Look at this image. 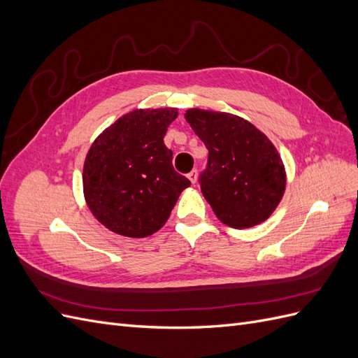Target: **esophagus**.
I'll list each match as a JSON object with an SVG mask.
<instances>
[{
    "label": "esophagus",
    "instance_id": "1",
    "mask_svg": "<svg viewBox=\"0 0 358 358\" xmlns=\"http://www.w3.org/2000/svg\"><path fill=\"white\" fill-rule=\"evenodd\" d=\"M197 176H199L197 170H192V171L188 173V179L191 180V183H196L197 182Z\"/></svg>",
    "mask_w": 358,
    "mask_h": 358
}]
</instances>
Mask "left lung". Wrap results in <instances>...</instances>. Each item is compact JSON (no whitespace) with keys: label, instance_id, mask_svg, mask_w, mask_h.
Wrapping results in <instances>:
<instances>
[{"label":"left lung","instance_id":"left-lung-1","mask_svg":"<svg viewBox=\"0 0 358 358\" xmlns=\"http://www.w3.org/2000/svg\"><path fill=\"white\" fill-rule=\"evenodd\" d=\"M185 119L209 150L200 187L216 218L237 230L264 222L287 185L275 145L255 125L231 113L188 109Z\"/></svg>","mask_w":358,"mask_h":358}]
</instances>
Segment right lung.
<instances>
[{
  "mask_svg": "<svg viewBox=\"0 0 358 358\" xmlns=\"http://www.w3.org/2000/svg\"><path fill=\"white\" fill-rule=\"evenodd\" d=\"M178 109H136L94 140L83 164V194L106 229L146 237L164 225L191 182L173 169L164 145Z\"/></svg>",
  "mask_w": 358,
  "mask_h": 358,
  "instance_id": "1",
  "label": "right lung"
}]
</instances>
